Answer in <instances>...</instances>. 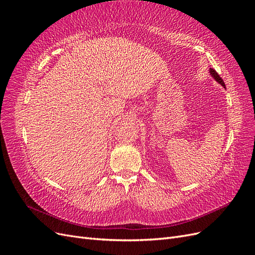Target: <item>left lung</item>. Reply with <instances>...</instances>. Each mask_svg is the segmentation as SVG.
<instances>
[{"instance_id":"left-lung-1","label":"left lung","mask_w":255,"mask_h":255,"mask_svg":"<svg viewBox=\"0 0 255 255\" xmlns=\"http://www.w3.org/2000/svg\"><path fill=\"white\" fill-rule=\"evenodd\" d=\"M210 74L212 75V78H213V79H214L216 82H217L218 84H220L222 87H225V88H226V84H225V82L222 81V79L220 78L219 74H218L217 72H216V71L214 70V69L210 68Z\"/></svg>"}]
</instances>
